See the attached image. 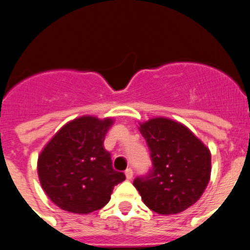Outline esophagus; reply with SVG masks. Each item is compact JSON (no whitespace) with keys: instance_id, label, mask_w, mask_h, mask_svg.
<instances>
[{"instance_id":"obj_1","label":"esophagus","mask_w":250,"mask_h":250,"mask_svg":"<svg viewBox=\"0 0 250 250\" xmlns=\"http://www.w3.org/2000/svg\"><path fill=\"white\" fill-rule=\"evenodd\" d=\"M125 178H127V180H130V179L133 178V170L130 169V167H127V169H125Z\"/></svg>"}]
</instances>
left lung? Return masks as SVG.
<instances>
[{"label": "left lung", "instance_id": "left-lung-1", "mask_svg": "<svg viewBox=\"0 0 250 250\" xmlns=\"http://www.w3.org/2000/svg\"><path fill=\"white\" fill-rule=\"evenodd\" d=\"M151 167L133 185L143 202L159 214L185 211L201 197L211 175V153L185 125L167 118L141 125Z\"/></svg>", "mask_w": 250, "mask_h": 250}]
</instances>
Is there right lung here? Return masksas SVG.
Segmentation results:
<instances>
[{
	"mask_svg": "<svg viewBox=\"0 0 250 250\" xmlns=\"http://www.w3.org/2000/svg\"><path fill=\"white\" fill-rule=\"evenodd\" d=\"M112 120L78 118L67 123L51 139L38 159L42 188L58 207L72 213L102 208L113 188L125 175L112 167L104 146Z\"/></svg>",
	"mask_w": 250,
	"mask_h": 250,
	"instance_id": "right-lung-1",
	"label": "right lung"
}]
</instances>
